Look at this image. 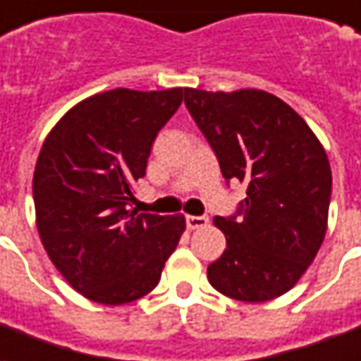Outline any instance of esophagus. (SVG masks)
<instances>
[{"label":"esophagus","instance_id":"obj_1","mask_svg":"<svg viewBox=\"0 0 361 361\" xmlns=\"http://www.w3.org/2000/svg\"><path fill=\"white\" fill-rule=\"evenodd\" d=\"M209 223L206 215H186V225L190 231H196V228H204Z\"/></svg>","mask_w":361,"mask_h":361}]
</instances>
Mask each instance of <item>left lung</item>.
<instances>
[{"instance_id":"obj_1","label":"left lung","mask_w":361,"mask_h":361,"mask_svg":"<svg viewBox=\"0 0 361 361\" xmlns=\"http://www.w3.org/2000/svg\"><path fill=\"white\" fill-rule=\"evenodd\" d=\"M184 104L227 180L246 183L238 215L215 217L227 248L207 267L215 290L267 302L296 285L327 233L331 165L314 130L269 92L184 88Z\"/></svg>"}]
</instances>
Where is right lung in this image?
I'll return each instance as SVG.
<instances>
[{
  "mask_svg": "<svg viewBox=\"0 0 361 361\" xmlns=\"http://www.w3.org/2000/svg\"><path fill=\"white\" fill-rule=\"evenodd\" d=\"M184 88H115L71 107L47 134L32 178L36 227L57 271L84 298L146 296L186 228L184 215L128 209L155 136Z\"/></svg>",
  "mask_w": 361,
  "mask_h": 361,
  "instance_id": "right-lung-1",
  "label": "right lung"
}]
</instances>
